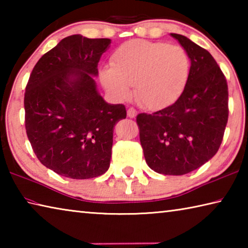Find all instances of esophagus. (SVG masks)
Here are the masks:
<instances>
[{
    "instance_id": "34e87169",
    "label": "esophagus",
    "mask_w": 248,
    "mask_h": 248,
    "mask_svg": "<svg viewBox=\"0 0 248 248\" xmlns=\"http://www.w3.org/2000/svg\"><path fill=\"white\" fill-rule=\"evenodd\" d=\"M127 114H128V117H130V118H136L138 111L133 107H130V108H128Z\"/></svg>"
}]
</instances>
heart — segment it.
Returning a JSON list of instances; mask_svg holds the SVG:
<instances>
[{"mask_svg":"<svg viewBox=\"0 0 248 248\" xmlns=\"http://www.w3.org/2000/svg\"><path fill=\"white\" fill-rule=\"evenodd\" d=\"M110 63L99 72L105 89L124 99L134 84L138 103L152 110L175 103L183 94L190 72L187 52L179 46L161 41H127L111 54Z\"/></svg>","mask_w":248,"mask_h":248,"instance_id":"heart-1","label":"heart"}]
</instances>
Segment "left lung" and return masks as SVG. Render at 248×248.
I'll return each instance as SVG.
<instances>
[{
	"mask_svg": "<svg viewBox=\"0 0 248 248\" xmlns=\"http://www.w3.org/2000/svg\"><path fill=\"white\" fill-rule=\"evenodd\" d=\"M190 59L187 85L176 102L153 114H139L140 142L146 164L164 175H184L215 156L229 118L228 83L207 50L170 33Z\"/></svg>",
	"mask_w": 248,
	"mask_h": 248,
	"instance_id": "8db88e82",
	"label": "left lung"
}]
</instances>
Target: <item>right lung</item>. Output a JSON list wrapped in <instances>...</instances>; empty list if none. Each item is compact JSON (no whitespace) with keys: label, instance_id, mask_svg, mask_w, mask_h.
<instances>
[{"label":"right lung","instance_id":"obj_1","mask_svg":"<svg viewBox=\"0 0 248 248\" xmlns=\"http://www.w3.org/2000/svg\"><path fill=\"white\" fill-rule=\"evenodd\" d=\"M110 39L72 35L33 66L24 97L25 128L41 164L73 179L97 177L110 165L114 127L123 104L99 95L93 77Z\"/></svg>","mask_w":248,"mask_h":248}]
</instances>
